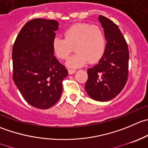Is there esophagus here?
Masks as SVG:
<instances>
[{
	"mask_svg": "<svg viewBox=\"0 0 148 148\" xmlns=\"http://www.w3.org/2000/svg\"><path fill=\"white\" fill-rule=\"evenodd\" d=\"M68 71H69V74H74V73L76 72V70L75 69H69Z\"/></svg>",
	"mask_w": 148,
	"mask_h": 148,
	"instance_id": "1",
	"label": "esophagus"
}]
</instances>
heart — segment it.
I'll use <instances>...</instances> for the list:
<instances>
[{"instance_id":"heart-1","label":"heart","mask_w":148,"mask_h":148,"mask_svg":"<svg viewBox=\"0 0 148 148\" xmlns=\"http://www.w3.org/2000/svg\"><path fill=\"white\" fill-rule=\"evenodd\" d=\"M64 39L54 38L53 50L56 56L66 60L72 52L76 53L67 61L70 67H79L87 61L90 64L98 61L106 49V38L101 29L97 25L79 23L69 27L63 32Z\"/></svg>"}]
</instances>
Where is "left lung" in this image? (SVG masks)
<instances>
[{"label": "left lung", "instance_id": "1", "mask_svg": "<svg viewBox=\"0 0 148 148\" xmlns=\"http://www.w3.org/2000/svg\"><path fill=\"white\" fill-rule=\"evenodd\" d=\"M99 21L107 42L98 64L87 69L85 90L92 99L108 101L124 89L129 76L128 45L119 27L103 16Z\"/></svg>", "mask_w": 148, "mask_h": 148}]
</instances>
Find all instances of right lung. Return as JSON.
<instances>
[{
  "mask_svg": "<svg viewBox=\"0 0 148 148\" xmlns=\"http://www.w3.org/2000/svg\"><path fill=\"white\" fill-rule=\"evenodd\" d=\"M58 22L34 18L24 24L12 51L13 79L24 100L40 109L58 102L68 71L54 56L53 40Z\"/></svg>",
  "mask_w": 148,
  "mask_h": 148,
  "instance_id": "obj_1",
  "label": "right lung"
}]
</instances>
